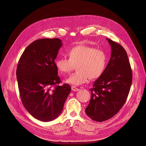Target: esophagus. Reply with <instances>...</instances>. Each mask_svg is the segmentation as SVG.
<instances>
[{
  "label": "esophagus",
  "mask_w": 146,
  "mask_h": 146,
  "mask_svg": "<svg viewBox=\"0 0 146 146\" xmlns=\"http://www.w3.org/2000/svg\"><path fill=\"white\" fill-rule=\"evenodd\" d=\"M72 90L73 91H78L80 89H78L77 87H76L75 86H72Z\"/></svg>",
  "instance_id": "obj_1"
}]
</instances>
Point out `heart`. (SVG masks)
I'll list each match as a JSON object with an SVG mask.
<instances>
[{"label":"heart","mask_w":146,"mask_h":146,"mask_svg":"<svg viewBox=\"0 0 146 146\" xmlns=\"http://www.w3.org/2000/svg\"><path fill=\"white\" fill-rule=\"evenodd\" d=\"M68 58L59 57L55 60V65L62 74H66L76 65L77 72L66 79V82L74 86L84 84L88 79L93 80L102 75L105 69L107 57L101 49L85 44L77 45L68 52Z\"/></svg>","instance_id":"heart-1"}]
</instances>
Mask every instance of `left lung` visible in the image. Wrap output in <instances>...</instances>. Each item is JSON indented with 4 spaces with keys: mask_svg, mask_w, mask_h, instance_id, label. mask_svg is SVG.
Here are the masks:
<instances>
[{
    "mask_svg": "<svg viewBox=\"0 0 146 146\" xmlns=\"http://www.w3.org/2000/svg\"><path fill=\"white\" fill-rule=\"evenodd\" d=\"M111 54L106 68L90 89L91 98L86 113L95 121L111 119L121 109L130 90L132 72L125 50L119 43L106 38Z\"/></svg>",
    "mask_w": 146,
    "mask_h": 146,
    "instance_id": "8db88e82",
    "label": "left lung"
}]
</instances>
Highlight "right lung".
<instances>
[{
  "label": "right lung",
  "instance_id": "right-lung-1",
  "mask_svg": "<svg viewBox=\"0 0 146 146\" xmlns=\"http://www.w3.org/2000/svg\"><path fill=\"white\" fill-rule=\"evenodd\" d=\"M62 46L59 38L35 40L18 62L16 78L22 103L33 117L43 122L59 117L71 92L69 84L59 85L55 59Z\"/></svg>",
  "mask_w": 146,
  "mask_h": 146
}]
</instances>
